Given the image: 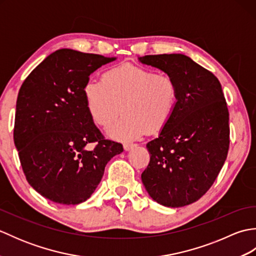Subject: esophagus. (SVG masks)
Segmentation results:
<instances>
[{"label": "esophagus", "instance_id": "34e87169", "mask_svg": "<svg viewBox=\"0 0 256 256\" xmlns=\"http://www.w3.org/2000/svg\"><path fill=\"white\" fill-rule=\"evenodd\" d=\"M123 148H124L125 150L128 152V150H131L134 148H136V144H128V143H126V144L123 145Z\"/></svg>", "mask_w": 256, "mask_h": 256}]
</instances>
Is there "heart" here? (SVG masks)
<instances>
[{
    "label": "heart",
    "mask_w": 256,
    "mask_h": 256,
    "mask_svg": "<svg viewBox=\"0 0 256 256\" xmlns=\"http://www.w3.org/2000/svg\"><path fill=\"white\" fill-rule=\"evenodd\" d=\"M90 118L106 128L120 112L124 116L108 130L114 140H136L148 132L160 131L170 122L178 102V86L172 77L153 70L123 64L108 69L102 80L90 79L84 86Z\"/></svg>",
    "instance_id": "heart-1"
}]
</instances>
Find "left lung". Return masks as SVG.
Masks as SVG:
<instances>
[{
  "label": "left lung",
  "mask_w": 256,
  "mask_h": 256,
  "mask_svg": "<svg viewBox=\"0 0 256 256\" xmlns=\"http://www.w3.org/2000/svg\"><path fill=\"white\" fill-rule=\"evenodd\" d=\"M178 86L172 116L146 144L150 155L142 182L150 198L170 208L194 202L208 192L226 160L229 111L218 78L182 54L140 57Z\"/></svg>",
  "instance_id": "left-lung-1"
}]
</instances>
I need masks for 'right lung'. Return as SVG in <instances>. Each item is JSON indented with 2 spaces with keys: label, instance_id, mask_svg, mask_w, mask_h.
<instances>
[{
  "label": "right lung",
  "instance_id": "add662e5",
  "mask_svg": "<svg viewBox=\"0 0 256 256\" xmlns=\"http://www.w3.org/2000/svg\"><path fill=\"white\" fill-rule=\"evenodd\" d=\"M116 59L58 50L20 86L14 144L27 182L54 202L78 204L89 199L108 162L123 152L122 144L103 138L84 96L90 74ZM90 142L96 143L91 150Z\"/></svg>",
  "mask_w": 256,
  "mask_h": 256
}]
</instances>
